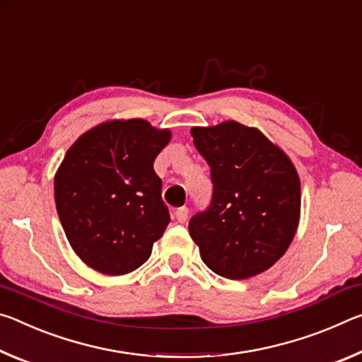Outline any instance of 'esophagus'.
I'll list each match as a JSON object with an SVG mask.
<instances>
[{
    "label": "esophagus",
    "instance_id": "34e87169",
    "mask_svg": "<svg viewBox=\"0 0 362 362\" xmlns=\"http://www.w3.org/2000/svg\"><path fill=\"white\" fill-rule=\"evenodd\" d=\"M175 218L179 220L180 223H185L187 222V218H188V207H179V209L175 211Z\"/></svg>",
    "mask_w": 362,
    "mask_h": 362
}]
</instances>
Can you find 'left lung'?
<instances>
[{"mask_svg": "<svg viewBox=\"0 0 362 362\" xmlns=\"http://www.w3.org/2000/svg\"><path fill=\"white\" fill-rule=\"evenodd\" d=\"M193 144L211 168L206 211L189 218V236L214 273L247 279L286 254L300 220V179L286 153L236 121L193 127Z\"/></svg>", "mask_w": 362, "mask_h": 362, "instance_id": "1", "label": "left lung"}]
</instances>
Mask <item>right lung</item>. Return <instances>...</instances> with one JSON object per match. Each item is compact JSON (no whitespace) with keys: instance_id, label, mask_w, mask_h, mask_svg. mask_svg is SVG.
Instances as JSON below:
<instances>
[{"instance_id":"1","label":"right lung","mask_w":362,"mask_h":362,"mask_svg":"<svg viewBox=\"0 0 362 362\" xmlns=\"http://www.w3.org/2000/svg\"><path fill=\"white\" fill-rule=\"evenodd\" d=\"M170 131L145 119L107 121L73 144L54 179L57 214L86 265L110 276L148 260L170 222L155 158Z\"/></svg>"}]
</instances>
